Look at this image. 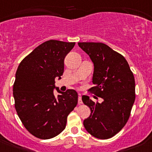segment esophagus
I'll return each instance as SVG.
<instances>
[{"label": "esophagus", "instance_id": "esophagus-1", "mask_svg": "<svg viewBox=\"0 0 152 152\" xmlns=\"http://www.w3.org/2000/svg\"><path fill=\"white\" fill-rule=\"evenodd\" d=\"M78 104H83V102H82L81 96H80V95L78 97Z\"/></svg>", "mask_w": 152, "mask_h": 152}]
</instances>
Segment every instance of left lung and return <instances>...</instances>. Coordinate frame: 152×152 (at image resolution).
Returning <instances> with one entry per match:
<instances>
[{
  "mask_svg": "<svg viewBox=\"0 0 152 152\" xmlns=\"http://www.w3.org/2000/svg\"><path fill=\"white\" fill-rule=\"evenodd\" d=\"M78 45L94 63V86L89 90L104 100L99 103L82 96L91 110L83 125L92 136L107 140L124 128L131 115L136 97L134 74L125 57L107 45L78 42Z\"/></svg>",
  "mask_w": 152,
  "mask_h": 152,
  "instance_id": "8db88e82",
  "label": "left lung"
}]
</instances>
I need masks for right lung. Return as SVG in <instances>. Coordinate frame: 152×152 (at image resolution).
<instances>
[{
    "instance_id": "right-lung-1",
    "label": "right lung",
    "mask_w": 152,
    "mask_h": 152,
    "mask_svg": "<svg viewBox=\"0 0 152 152\" xmlns=\"http://www.w3.org/2000/svg\"><path fill=\"white\" fill-rule=\"evenodd\" d=\"M75 42L50 39L36 48L20 63L13 84L15 108L24 128L42 140L65 129L69 114L77 104V92L53 95L55 78L63 75L64 59Z\"/></svg>"
}]
</instances>
